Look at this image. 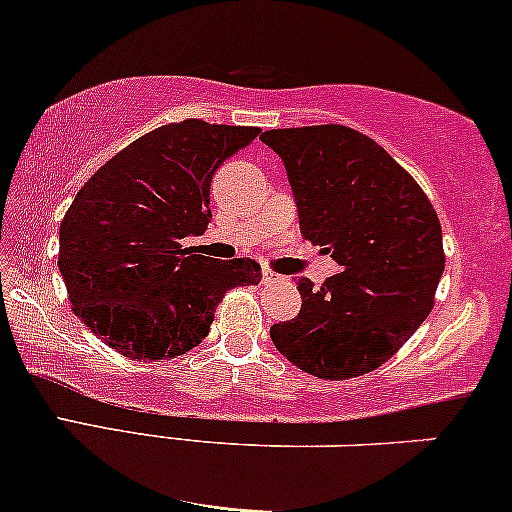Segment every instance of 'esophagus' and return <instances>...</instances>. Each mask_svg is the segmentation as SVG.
<instances>
[{
	"mask_svg": "<svg viewBox=\"0 0 512 512\" xmlns=\"http://www.w3.org/2000/svg\"><path fill=\"white\" fill-rule=\"evenodd\" d=\"M272 280H280V275H275L270 268H263V282H272Z\"/></svg>",
	"mask_w": 512,
	"mask_h": 512,
	"instance_id": "34e87169",
	"label": "esophagus"
}]
</instances>
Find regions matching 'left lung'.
I'll return each mask as SVG.
<instances>
[{"mask_svg":"<svg viewBox=\"0 0 512 512\" xmlns=\"http://www.w3.org/2000/svg\"><path fill=\"white\" fill-rule=\"evenodd\" d=\"M282 157L305 240L343 272L298 280L301 313L272 324L298 369L338 381L388 362L433 310L442 228L426 192L386 150L341 124L265 131Z\"/></svg>","mask_w":512,"mask_h":512,"instance_id":"8db88e82","label":"left lung"}]
</instances>
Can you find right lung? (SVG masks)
Masks as SVG:
<instances>
[{
	"mask_svg": "<svg viewBox=\"0 0 512 512\" xmlns=\"http://www.w3.org/2000/svg\"><path fill=\"white\" fill-rule=\"evenodd\" d=\"M258 126L185 119L117 152L75 195L61 223L58 268L75 315L131 360L185 355L209 334L225 291L261 282L254 258L183 247L211 221L216 169Z\"/></svg>",
	"mask_w": 512,
	"mask_h": 512,
	"instance_id": "obj_1",
	"label": "right lung"
}]
</instances>
